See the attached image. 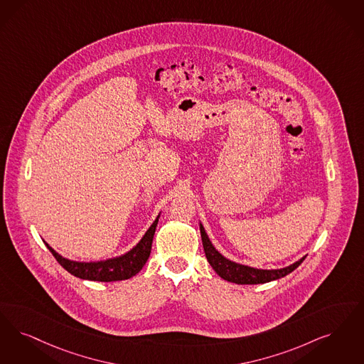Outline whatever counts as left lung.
Here are the masks:
<instances>
[{
    "instance_id": "obj_1",
    "label": "left lung",
    "mask_w": 364,
    "mask_h": 364,
    "mask_svg": "<svg viewBox=\"0 0 364 364\" xmlns=\"http://www.w3.org/2000/svg\"><path fill=\"white\" fill-rule=\"evenodd\" d=\"M200 235H202L205 257L210 262V265L213 267V269L222 279L235 283V284H262V283L277 280V279L289 275L305 260V257H302L299 262H294L282 269H257V268L241 265V264L225 259L218 250L213 247L202 225H200Z\"/></svg>"
}]
</instances>
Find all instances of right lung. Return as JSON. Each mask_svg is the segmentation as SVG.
Here are the masks:
<instances>
[{
    "label": "right lung",
    "instance_id": "add662e5",
    "mask_svg": "<svg viewBox=\"0 0 364 364\" xmlns=\"http://www.w3.org/2000/svg\"><path fill=\"white\" fill-rule=\"evenodd\" d=\"M159 217L149 228V230L146 232L144 238L139 241L136 247H132L129 253L115 259L97 262H73L62 257L53 247H48V244L46 245L50 249L53 256L57 259V262L74 277L95 282H117L130 279L144 268L150 256L151 242L159 223Z\"/></svg>",
    "mask_w": 364,
    "mask_h": 364
}]
</instances>
